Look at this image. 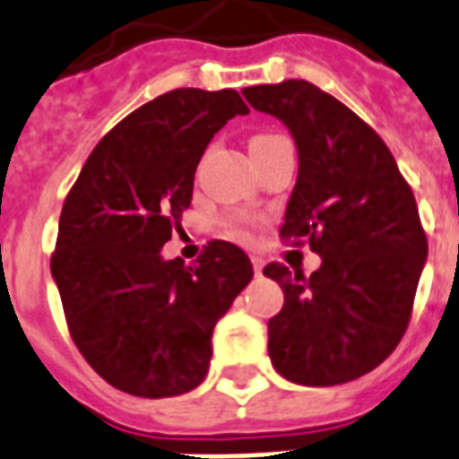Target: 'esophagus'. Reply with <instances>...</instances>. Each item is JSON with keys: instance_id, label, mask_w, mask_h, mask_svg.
I'll return each instance as SVG.
<instances>
[{"instance_id": "1", "label": "esophagus", "mask_w": 459, "mask_h": 459, "mask_svg": "<svg viewBox=\"0 0 459 459\" xmlns=\"http://www.w3.org/2000/svg\"><path fill=\"white\" fill-rule=\"evenodd\" d=\"M251 264H254V271H256V273H261L264 266H266V261H264L261 256H251Z\"/></svg>"}]
</instances>
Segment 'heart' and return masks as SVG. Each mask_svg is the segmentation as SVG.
<instances>
[{
	"label": "heart",
	"instance_id": "b5f03b06",
	"mask_svg": "<svg viewBox=\"0 0 459 459\" xmlns=\"http://www.w3.org/2000/svg\"><path fill=\"white\" fill-rule=\"evenodd\" d=\"M275 140H281V135H254L249 140V152L258 150V147H266V144L275 143ZM230 232L234 237H239V239H249V230L242 222H230Z\"/></svg>",
	"mask_w": 459,
	"mask_h": 459
}]
</instances>
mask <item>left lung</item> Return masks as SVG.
<instances>
[{
	"mask_svg": "<svg viewBox=\"0 0 459 459\" xmlns=\"http://www.w3.org/2000/svg\"><path fill=\"white\" fill-rule=\"evenodd\" d=\"M298 147V181L281 234L307 237L322 266L268 264L285 292L268 319V356L285 380L332 387L370 373L397 348L429 256L413 193L387 144L348 106L305 79L249 86Z\"/></svg>",
	"mask_w": 459,
	"mask_h": 459,
	"instance_id": "8db88e82",
	"label": "left lung"
}]
</instances>
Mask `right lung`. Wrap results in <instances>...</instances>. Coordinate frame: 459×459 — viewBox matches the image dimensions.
Segmentation results:
<instances>
[{"instance_id": "add662e5", "label": "right lung", "mask_w": 459, "mask_h": 459, "mask_svg": "<svg viewBox=\"0 0 459 459\" xmlns=\"http://www.w3.org/2000/svg\"><path fill=\"white\" fill-rule=\"evenodd\" d=\"M249 108L234 89H174L113 127L65 198L50 273L79 353L135 397L205 380L212 329L254 278L249 256L210 242L195 266L161 256L212 135Z\"/></svg>"}]
</instances>
